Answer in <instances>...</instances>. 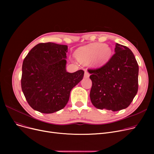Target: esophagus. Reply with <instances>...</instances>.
<instances>
[{"instance_id":"1","label":"esophagus","mask_w":154,"mask_h":154,"mask_svg":"<svg viewBox=\"0 0 154 154\" xmlns=\"http://www.w3.org/2000/svg\"><path fill=\"white\" fill-rule=\"evenodd\" d=\"M89 76H90L89 73H88L87 71H85V72H84V77L85 78H88V77H89Z\"/></svg>"}]
</instances>
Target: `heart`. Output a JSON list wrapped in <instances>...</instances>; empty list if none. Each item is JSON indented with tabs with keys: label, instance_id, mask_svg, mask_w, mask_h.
Wrapping results in <instances>:
<instances>
[{
	"label": "heart",
	"instance_id": "1",
	"mask_svg": "<svg viewBox=\"0 0 154 154\" xmlns=\"http://www.w3.org/2000/svg\"><path fill=\"white\" fill-rule=\"evenodd\" d=\"M75 55L80 63L87 64L91 62L92 67L99 68L109 60L112 49L105 44L94 43L79 48L75 52Z\"/></svg>",
	"mask_w": 154,
	"mask_h": 154
}]
</instances>
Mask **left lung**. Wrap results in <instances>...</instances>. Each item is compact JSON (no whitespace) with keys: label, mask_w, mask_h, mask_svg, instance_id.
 <instances>
[{"label":"left lung","mask_w":154,"mask_h":154,"mask_svg":"<svg viewBox=\"0 0 154 154\" xmlns=\"http://www.w3.org/2000/svg\"><path fill=\"white\" fill-rule=\"evenodd\" d=\"M115 54L102 67L88 69L94 106L113 112L126 109L138 91L139 66L131 49L116 43Z\"/></svg>","instance_id":"left-lung-1"}]
</instances>
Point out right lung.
<instances>
[{"mask_svg": "<svg viewBox=\"0 0 154 154\" xmlns=\"http://www.w3.org/2000/svg\"><path fill=\"white\" fill-rule=\"evenodd\" d=\"M68 47L52 42L32 48L22 63L21 87L29 106L44 114L65 107L71 90L83 79L84 71L66 70Z\"/></svg>", "mask_w": 154, "mask_h": 154, "instance_id": "right-lung-1", "label": "right lung"}]
</instances>
